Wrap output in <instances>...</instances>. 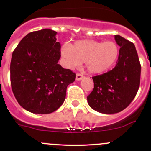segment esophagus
I'll return each mask as SVG.
<instances>
[{
  "mask_svg": "<svg viewBox=\"0 0 151 151\" xmlns=\"http://www.w3.org/2000/svg\"><path fill=\"white\" fill-rule=\"evenodd\" d=\"M83 78H84V76L81 74H77V75H76V79H77V81H80L81 79H83Z\"/></svg>",
  "mask_w": 151,
  "mask_h": 151,
  "instance_id": "1",
  "label": "esophagus"
}]
</instances>
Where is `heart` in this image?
<instances>
[{
    "label": "heart",
    "instance_id": "1",
    "mask_svg": "<svg viewBox=\"0 0 151 151\" xmlns=\"http://www.w3.org/2000/svg\"><path fill=\"white\" fill-rule=\"evenodd\" d=\"M61 55L65 64L73 68L84 62L91 74H101L111 68L117 61L119 48L114 42H97L91 40H79L72 46L63 45Z\"/></svg>",
    "mask_w": 151,
    "mask_h": 151
}]
</instances>
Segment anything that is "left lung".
Listing matches in <instances>:
<instances>
[{
	"mask_svg": "<svg viewBox=\"0 0 151 151\" xmlns=\"http://www.w3.org/2000/svg\"><path fill=\"white\" fill-rule=\"evenodd\" d=\"M121 47L116 65L112 70L93 77V91L87 96L89 106L101 114L119 113L129 106L140 86L141 64L134 44L114 36Z\"/></svg>",
	"mask_w": 151,
	"mask_h": 151,
	"instance_id": "1",
	"label": "left lung"
}]
</instances>
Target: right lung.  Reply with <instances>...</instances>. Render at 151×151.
Listing matches in <instances>:
<instances>
[{
  "instance_id": "right-lung-1",
  "label": "right lung",
  "mask_w": 151,
  "mask_h": 151,
  "mask_svg": "<svg viewBox=\"0 0 151 151\" xmlns=\"http://www.w3.org/2000/svg\"><path fill=\"white\" fill-rule=\"evenodd\" d=\"M57 32H30L12 55L10 83L18 104L33 114L52 113L65 101L67 87L76 74L59 65L61 45Z\"/></svg>"
}]
</instances>
